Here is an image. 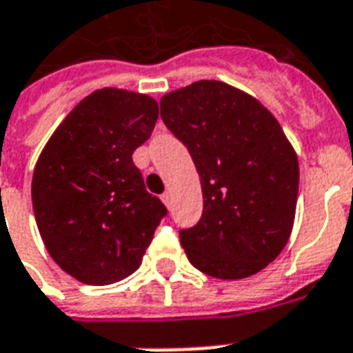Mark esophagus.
I'll use <instances>...</instances> for the list:
<instances>
[{
    "label": "esophagus",
    "instance_id": "esophagus-1",
    "mask_svg": "<svg viewBox=\"0 0 353 353\" xmlns=\"http://www.w3.org/2000/svg\"><path fill=\"white\" fill-rule=\"evenodd\" d=\"M163 202L166 203V205H170V200H172V194H170V190H166V192H163Z\"/></svg>",
    "mask_w": 353,
    "mask_h": 353
}]
</instances>
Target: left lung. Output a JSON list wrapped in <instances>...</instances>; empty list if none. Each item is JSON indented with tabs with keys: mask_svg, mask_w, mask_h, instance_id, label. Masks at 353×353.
<instances>
[{
	"mask_svg": "<svg viewBox=\"0 0 353 353\" xmlns=\"http://www.w3.org/2000/svg\"><path fill=\"white\" fill-rule=\"evenodd\" d=\"M161 117L202 185L200 221L179 230L189 262L224 281L262 271L288 243L299 189L297 155L279 121L254 97L216 80L164 95Z\"/></svg>",
	"mask_w": 353,
	"mask_h": 353,
	"instance_id": "1",
	"label": "left lung"
}]
</instances>
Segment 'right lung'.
I'll return each instance as SVG.
<instances>
[{
  "label": "right lung",
  "instance_id": "right-lung-1",
  "mask_svg": "<svg viewBox=\"0 0 353 353\" xmlns=\"http://www.w3.org/2000/svg\"><path fill=\"white\" fill-rule=\"evenodd\" d=\"M157 117L155 99L104 88L72 108L39 157L31 181L39 232L80 283L104 286L134 273L168 213L132 163Z\"/></svg>",
  "mask_w": 353,
  "mask_h": 353
}]
</instances>
